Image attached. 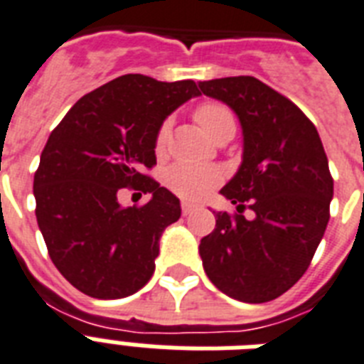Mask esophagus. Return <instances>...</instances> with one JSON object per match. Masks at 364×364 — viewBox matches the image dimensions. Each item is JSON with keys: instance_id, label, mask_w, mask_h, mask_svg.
Here are the masks:
<instances>
[{"instance_id": "1", "label": "esophagus", "mask_w": 364, "mask_h": 364, "mask_svg": "<svg viewBox=\"0 0 364 364\" xmlns=\"http://www.w3.org/2000/svg\"><path fill=\"white\" fill-rule=\"evenodd\" d=\"M196 209H198V205H194V203H191V202H183L181 203L183 215H191V213H194Z\"/></svg>"}]
</instances>
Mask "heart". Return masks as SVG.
<instances>
[{"instance_id":"heart-1","label":"heart","mask_w":364,"mask_h":364,"mask_svg":"<svg viewBox=\"0 0 364 364\" xmlns=\"http://www.w3.org/2000/svg\"><path fill=\"white\" fill-rule=\"evenodd\" d=\"M194 117H196L198 125L202 127L211 138L224 129L235 127V115L223 102H203L196 108ZM168 140H170V123H162L155 138L156 155H162L166 151ZM218 181H220V173L217 170L188 164V162H177L166 172L168 188L185 200H202L217 187Z\"/></svg>"}]
</instances>
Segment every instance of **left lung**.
Returning <instances> with one entry per match:
<instances>
[{
  "label": "left lung",
  "instance_id": "obj_1",
  "mask_svg": "<svg viewBox=\"0 0 364 364\" xmlns=\"http://www.w3.org/2000/svg\"><path fill=\"white\" fill-rule=\"evenodd\" d=\"M200 91L237 114L245 140L243 164L220 191L237 213H217L200 243L203 269L233 299L273 301L305 274L329 223L333 177L320 134L288 97L254 76L200 82Z\"/></svg>",
  "mask_w": 364,
  "mask_h": 364
}]
</instances>
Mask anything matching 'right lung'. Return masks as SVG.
<instances>
[{
    "instance_id": "obj_1",
    "label": "right lung",
    "mask_w": 364,
    "mask_h": 364,
    "mask_svg": "<svg viewBox=\"0 0 364 364\" xmlns=\"http://www.w3.org/2000/svg\"><path fill=\"white\" fill-rule=\"evenodd\" d=\"M196 95L192 80L119 76L82 97L50 134L33 179L35 215L50 258L82 294L119 299L151 279L161 233L181 208L147 170L162 121ZM121 188L152 200L121 208Z\"/></svg>"
}]
</instances>
